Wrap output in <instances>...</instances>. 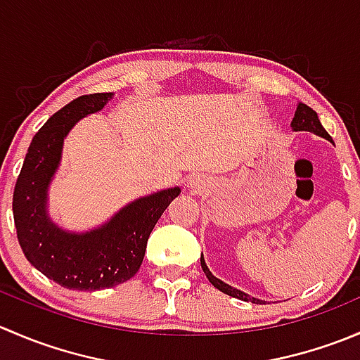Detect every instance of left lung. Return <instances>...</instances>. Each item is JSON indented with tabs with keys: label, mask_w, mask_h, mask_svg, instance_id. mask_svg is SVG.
<instances>
[{
	"label": "left lung",
	"mask_w": 360,
	"mask_h": 360,
	"mask_svg": "<svg viewBox=\"0 0 360 360\" xmlns=\"http://www.w3.org/2000/svg\"><path fill=\"white\" fill-rule=\"evenodd\" d=\"M291 127H292V130H296V132H297V130H308V132L317 134V136L324 137V139L333 141L331 136H329V134L326 132L324 127H322V123H321V120H319L317 112H315L314 110H311L310 106H307V104H303V103H297V104H296V112H294V118H292ZM200 263H202L203 274L207 275V278H209L210 284H212L214 288L219 289L221 292L228 294V296H231V297H237V300H242V301H252V303H263V301H261V300H256V297H250V296H248V294H245V292L238 291V289L231 288V285L224 284L223 281H219V278L214 277V275L209 271V268H207L205 261H203V256L200 257Z\"/></svg>",
	"instance_id": "1"
}]
</instances>
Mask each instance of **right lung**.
Returning a JSON list of instances; mask_svg holds the SVG:
<instances>
[{
    "label": "right lung",
    "mask_w": 360,
    "mask_h": 360,
    "mask_svg": "<svg viewBox=\"0 0 360 360\" xmlns=\"http://www.w3.org/2000/svg\"><path fill=\"white\" fill-rule=\"evenodd\" d=\"M111 92L71 101L36 132L13 190L17 238L29 263L59 285L99 291L123 284L139 270L148 238L179 188L158 191L123 207L97 230L68 233L46 216V190L60 160L64 137L76 122L101 111Z\"/></svg>",
    "instance_id": "obj_1"
}]
</instances>
